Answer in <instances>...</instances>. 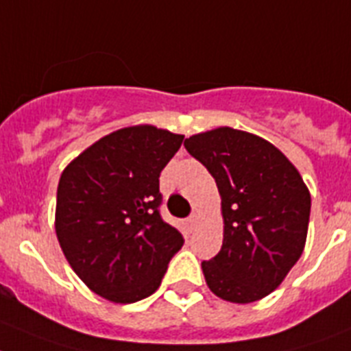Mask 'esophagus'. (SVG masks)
Returning a JSON list of instances; mask_svg holds the SVG:
<instances>
[{
    "instance_id": "obj_1",
    "label": "esophagus",
    "mask_w": 351,
    "mask_h": 351,
    "mask_svg": "<svg viewBox=\"0 0 351 351\" xmlns=\"http://www.w3.org/2000/svg\"><path fill=\"white\" fill-rule=\"evenodd\" d=\"M188 224H190V228H195V226L199 224V217L197 215L190 217V219H188Z\"/></svg>"
}]
</instances>
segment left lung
<instances>
[{
	"label": "left lung",
	"instance_id": "left-lung-1",
	"mask_svg": "<svg viewBox=\"0 0 351 351\" xmlns=\"http://www.w3.org/2000/svg\"><path fill=\"white\" fill-rule=\"evenodd\" d=\"M184 147L213 176L221 193L224 240L202 262L210 291L231 303L269 296L300 260L311 192L282 150L231 127L199 132Z\"/></svg>",
	"mask_w": 351,
	"mask_h": 351
}]
</instances>
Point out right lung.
<instances>
[{"label": "right lung", "instance_id": "obj_1", "mask_svg": "<svg viewBox=\"0 0 351 351\" xmlns=\"http://www.w3.org/2000/svg\"><path fill=\"white\" fill-rule=\"evenodd\" d=\"M182 134L132 125L104 136L60 176L55 233L77 276L112 303H134L161 285L182 234L159 215V173Z\"/></svg>", "mask_w": 351, "mask_h": 351}]
</instances>
